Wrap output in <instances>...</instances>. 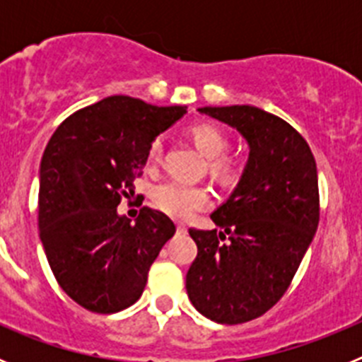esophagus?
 <instances>
[{"mask_svg": "<svg viewBox=\"0 0 362 362\" xmlns=\"http://www.w3.org/2000/svg\"><path fill=\"white\" fill-rule=\"evenodd\" d=\"M177 232L179 233H187L188 232V228L185 225H181V223H177Z\"/></svg>", "mask_w": 362, "mask_h": 362, "instance_id": "34e87169", "label": "esophagus"}]
</instances>
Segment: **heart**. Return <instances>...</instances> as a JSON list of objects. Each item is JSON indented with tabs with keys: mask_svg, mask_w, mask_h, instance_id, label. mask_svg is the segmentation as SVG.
Returning <instances> with one entry per match:
<instances>
[{
	"mask_svg": "<svg viewBox=\"0 0 362 362\" xmlns=\"http://www.w3.org/2000/svg\"><path fill=\"white\" fill-rule=\"evenodd\" d=\"M190 139L196 148L210 159V172L221 183L230 185L238 179V166L232 159L225 158L228 148V137L219 127L212 123H197L190 129ZM161 156V141L156 139L148 148V161L156 163ZM153 203L161 212L175 219H188L199 210L209 209L212 204V194L209 188L199 185L166 181L158 185L152 192Z\"/></svg>",
	"mask_w": 362,
	"mask_h": 362,
	"instance_id": "heart-1",
	"label": "heart"
}]
</instances>
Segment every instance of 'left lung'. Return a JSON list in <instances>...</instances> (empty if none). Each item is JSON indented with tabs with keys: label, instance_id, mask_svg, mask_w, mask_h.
<instances>
[{
	"label": "left lung",
	"instance_id": "1",
	"mask_svg": "<svg viewBox=\"0 0 362 362\" xmlns=\"http://www.w3.org/2000/svg\"><path fill=\"white\" fill-rule=\"evenodd\" d=\"M197 110L238 130L250 152L238 187L210 216L223 232L188 230L197 257L187 292L210 321L239 325L276 305L308 250L319 225L317 166L303 136L274 114L250 105Z\"/></svg>",
	"mask_w": 362,
	"mask_h": 362
}]
</instances>
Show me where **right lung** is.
<instances>
[{
  "mask_svg": "<svg viewBox=\"0 0 362 362\" xmlns=\"http://www.w3.org/2000/svg\"><path fill=\"white\" fill-rule=\"evenodd\" d=\"M187 114L110 95L74 112L50 137L40 166V238L59 286L83 308L134 305L175 225L143 206L136 223L117 212L143 174L152 141Z\"/></svg>",
  "mask_w": 362,
  "mask_h": 362,
  "instance_id": "add662e5",
  "label": "right lung"
}]
</instances>
